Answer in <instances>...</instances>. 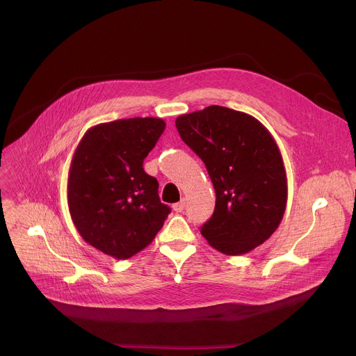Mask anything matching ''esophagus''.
I'll use <instances>...</instances> for the list:
<instances>
[{
  "mask_svg": "<svg viewBox=\"0 0 356 356\" xmlns=\"http://www.w3.org/2000/svg\"><path fill=\"white\" fill-rule=\"evenodd\" d=\"M184 206H186V203H184V200L183 202H179V203H176V204H173V210L176 211V213H181L183 210H184Z\"/></svg>",
  "mask_w": 356,
  "mask_h": 356,
  "instance_id": "obj_1",
  "label": "esophagus"
}]
</instances>
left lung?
<instances>
[{
	"mask_svg": "<svg viewBox=\"0 0 356 356\" xmlns=\"http://www.w3.org/2000/svg\"><path fill=\"white\" fill-rule=\"evenodd\" d=\"M176 127L214 186L216 209L202 227L207 243L225 255H241L267 241L288 196L284 160L268 129L218 105L179 116Z\"/></svg>",
	"mask_w": 356,
	"mask_h": 356,
	"instance_id": "8db88e82",
	"label": "left lung"
}]
</instances>
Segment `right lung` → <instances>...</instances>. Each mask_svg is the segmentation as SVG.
Segmentation results:
<instances>
[{
  "label": "right lung",
  "instance_id": "add662e5",
  "mask_svg": "<svg viewBox=\"0 0 356 356\" xmlns=\"http://www.w3.org/2000/svg\"><path fill=\"white\" fill-rule=\"evenodd\" d=\"M160 118H129L89 127L68 173V207L81 237L126 260L146 248L170 213L143 160L163 134Z\"/></svg>",
  "mask_w": 356,
  "mask_h": 356
}]
</instances>
